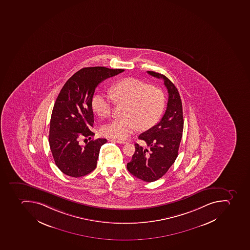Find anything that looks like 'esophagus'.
<instances>
[{
    "instance_id": "34e87169",
    "label": "esophagus",
    "mask_w": 250,
    "mask_h": 250,
    "mask_svg": "<svg viewBox=\"0 0 250 250\" xmlns=\"http://www.w3.org/2000/svg\"><path fill=\"white\" fill-rule=\"evenodd\" d=\"M110 141H111V142H117L118 143V144H127V142L126 141H125V140H116V139H110Z\"/></svg>"
}]
</instances>
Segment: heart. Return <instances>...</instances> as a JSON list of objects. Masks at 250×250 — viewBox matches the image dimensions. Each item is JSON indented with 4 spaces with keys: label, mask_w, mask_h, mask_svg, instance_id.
<instances>
[{
    "label": "heart",
    "mask_w": 250,
    "mask_h": 250,
    "mask_svg": "<svg viewBox=\"0 0 250 250\" xmlns=\"http://www.w3.org/2000/svg\"><path fill=\"white\" fill-rule=\"evenodd\" d=\"M111 96L97 94L92 100L93 111L100 118L110 117L114 103L125 104L122 119L112 121L102 128L106 137L125 140L137 128L146 130L156 124L164 110L166 98L160 88L136 78H125L110 88Z\"/></svg>",
    "instance_id": "heart-1"
}]
</instances>
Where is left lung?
Segmentation results:
<instances>
[{"label": "left lung", "mask_w": 250, "mask_h": 250, "mask_svg": "<svg viewBox=\"0 0 250 250\" xmlns=\"http://www.w3.org/2000/svg\"><path fill=\"white\" fill-rule=\"evenodd\" d=\"M147 73L163 79L168 90V104L162 120L139 136L145 142V146L135 144L136 150L127 164V169L145 182H154L164 176L177 158L184 117L182 101L176 86L163 74L154 71Z\"/></svg>", "instance_id": "left-lung-1"}]
</instances>
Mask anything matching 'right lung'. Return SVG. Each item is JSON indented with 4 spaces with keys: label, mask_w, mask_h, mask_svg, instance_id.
Masks as SVG:
<instances>
[{
    "label": "right lung",
    "mask_w": 250,
    "mask_h": 250,
    "mask_svg": "<svg viewBox=\"0 0 250 250\" xmlns=\"http://www.w3.org/2000/svg\"><path fill=\"white\" fill-rule=\"evenodd\" d=\"M123 71L104 66L82 68L60 91L52 110L48 140L55 163L67 176L81 177L96 168L106 139L91 140L85 146L80 145L79 140L94 136L89 128L94 123L92 100L96 87Z\"/></svg>",
    "instance_id": "obj_1"
}]
</instances>
